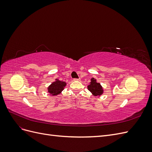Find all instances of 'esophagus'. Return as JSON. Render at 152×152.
<instances>
[{
  "instance_id": "esophagus-1",
  "label": "esophagus",
  "mask_w": 152,
  "mask_h": 152,
  "mask_svg": "<svg viewBox=\"0 0 152 152\" xmlns=\"http://www.w3.org/2000/svg\"><path fill=\"white\" fill-rule=\"evenodd\" d=\"M73 80H75V81H80V78H79V79H73Z\"/></svg>"
}]
</instances>
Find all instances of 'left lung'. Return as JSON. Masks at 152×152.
Masks as SVG:
<instances>
[{
	"mask_svg": "<svg viewBox=\"0 0 152 152\" xmlns=\"http://www.w3.org/2000/svg\"><path fill=\"white\" fill-rule=\"evenodd\" d=\"M87 87H88L89 91L95 96L102 95L103 92L102 89V87L101 86L99 83H97V82H96L94 78L91 79V84L90 85L87 86Z\"/></svg>",
	"mask_w": 152,
	"mask_h": 152,
	"instance_id": "1",
	"label": "left lung"
}]
</instances>
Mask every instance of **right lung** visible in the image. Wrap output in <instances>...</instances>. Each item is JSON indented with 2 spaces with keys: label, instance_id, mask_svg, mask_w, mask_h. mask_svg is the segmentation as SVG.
<instances>
[{
  "label": "right lung",
  "instance_id": "right-lung-1",
  "mask_svg": "<svg viewBox=\"0 0 152 152\" xmlns=\"http://www.w3.org/2000/svg\"><path fill=\"white\" fill-rule=\"evenodd\" d=\"M65 86L66 83L65 82H61L60 80H57L56 82H54L48 87V91L52 95H58L61 93V92L63 90Z\"/></svg>",
  "mask_w": 152,
  "mask_h": 152
}]
</instances>
